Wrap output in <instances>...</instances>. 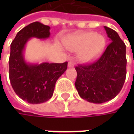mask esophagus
Here are the masks:
<instances>
[{
    "instance_id": "34e87169",
    "label": "esophagus",
    "mask_w": 134,
    "mask_h": 134,
    "mask_svg": "<svg viewBox=\"0 0 134 134\" xmlns=\"http://www.w3.org/2000/svg\"><path fill=\"white\" fill-rule=\"evenodd\" d=\"M68 67L69 68H74V64L71 62H69V64H68Z\"/></svg>"
}]
</instances>
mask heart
I'll return each mask as SVG.
<instances>
[{"instance_id": "1", "label": "heart", "mask_w": 134, "mask_h": 134, "mask_svg": "<svg viewBox=\"0 0 134 134\" xmlns=\"http://www.w3.org/2000/svg\"><path fill=\"white\" fill-rule=\"evenodd\" d=\"M68 48L78 53V59L85 64L92 63L100 58L107 47L104 35L88 31L76 35L67 42Z\"/></svg>"}]
</instances>
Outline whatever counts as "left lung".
I'll list each match as a JSON object with an SVG mask.
<instances>
[{"label": "left lung", "instance_id": "left-lung-1", "mask_svg": "<svg viewBox=\"0 0 134 134\" xmlns=\"http://www.w3.org/2000/svg\"><path fill=\"white\" fill-rule=\"evenodd\" d=\"M110 43L100 59L88 65L76 67L75 87L84 100L101 104L119 93L126 78V46L119 34L104 26Z\"/></svg>", "mask_w": 134, "mask_h": 134}]
</instances>
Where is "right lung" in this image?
Segmentation results:
<instances>
[{
  "label": "right lung",
  "instance_id": "obj_1",
  "mask_svg": "<svg viewBox=\"0 0 134 134\" xmlns=\"http://www.w3.org/2000/svg\"><path fill=\"white\" fill-rule=\"evenodd\" d=\"M50 29L39 21L30 24L18 32L10 45L9 76L11 85L22 100L33 104L44 103L52 97L57 80L67 69V62L32 63L24 58L29 40L48 39Z\"/></svg>",
  "mask_w": 134,
  "mask_h": 134
}]
</instances>
